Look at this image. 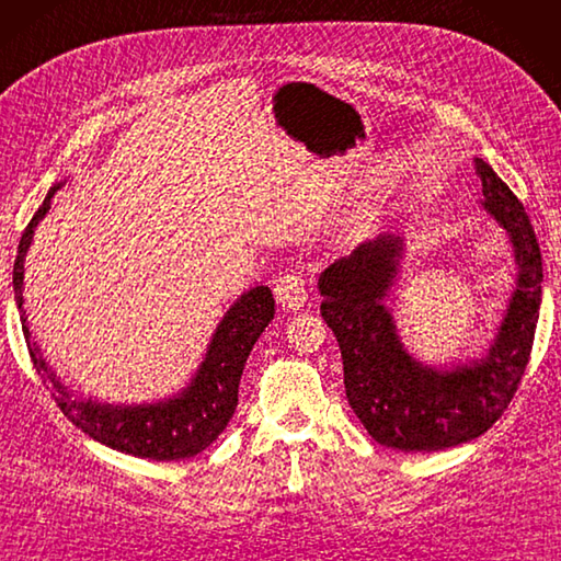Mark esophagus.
Segmentation results:
<instances>
[{"label": "esophagus", "mask_w": 561, "mask_h": 561, "mask_svg": "<svg viewBox=\"0 0 561 561\" xmlns=\"http://www.w3.org/2000/svg\"><path fill=\"white\" fill-rule=\"evenodd\" d=\"M275 298L277 304L286 310H300L308 300V289L304 277H298L296 272H286L275 284Z\"/></svg>", "instance_id": "1"}]
</instances>
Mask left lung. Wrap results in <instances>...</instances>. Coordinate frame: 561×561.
Returning <instances> with one entry per match:
<instances>
[{
    "mask_svg": "<svg viewBox=\"0 0 561 561\" xmlns=\"http://www.w3.org/2000/svg\"><path fill=\"white\" fill-rule=\"evenodd\" d=\"M483 208L507 229L514 247L516 291L491 353L471 365L438 371L403 351L383 308L403 239L365 241L320 275V312L343 360L346 398L367 434L386 448L434 453L485 434L512 403L534 348L542 257L524 204L481 158L473 161Z\"/></svg>",
    "mask_w": 561,
    "mask_h": 561,
    "instance_id": "left-lung-1",
    "label": "left lung"
}]
</instances>
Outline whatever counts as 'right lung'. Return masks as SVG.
<instances>
[{"mask_svg": "<svg viewBox=\"0 0 561 561\" xmlns=\"http://www.w3.org/2000/svg\"><path fill=\"white\" fill-rule=\"evenodd\" d=\"M59 186H51L45 204L35 210L33 220L23 229L16 263H13V291H16L23 334L33 367L42 379L49 381L47 389L54 403L90 438L125 455L158 459V462L198 455L222 434L227 422L232 420L239 400V379L243 365H247V357L257 336L265 332V327L275 318V298H272V291L267 286H255V289L243 294L227 310L225 320L220 322L218 332H215L210 341L204 365H201L192 386L182 396L158 405L137 408H118L92 403V400H78L73 398V393L66 391V386H61L56 375H51V369L42 360V355H37V346L31 343V332L25 327L23 312V257L27 253V247H31L37 222L47 215L51 196Z\"/></svg>", "mask_w": 561, "mask_h": 561, "instance_id": "right-lung-1", "label": "right lung"}]
</instances>
